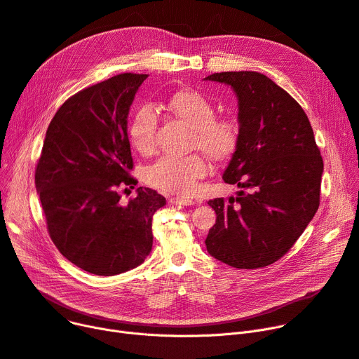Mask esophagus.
I'll return each mask as SVG.
<instances>
[{
	"label": "esophagus",
	"instance_id": "obj_1",
	"mask_svg": "<svg viewBox=\"0 0 359 359\" xmlns=\"http://www.w3.org/2000/svg\"><path fill=\"white\" fill-rule=\"evenodd\" d=\"M170 203L177 205V206H191V205H194L195 202H194L192 199H184V198H177V196H175V198L170 199Z\"/></svg>",
	"mask_w": 359,
	"mask_h": 359
}]
</instances>
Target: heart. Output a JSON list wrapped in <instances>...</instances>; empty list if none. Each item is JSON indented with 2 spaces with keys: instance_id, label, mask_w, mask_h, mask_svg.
<instances>
[{
  "instance_id": "obj_1",
  "label": "heart",
  "mask_w": 359,
  "mask_h": 359,
  "mask_svg": "<svg viewBox=\"0 0 359 359\" xmlns=\"http://www.w3.org/2000/svg\"><path fill=\"white\" fill-rule=\"evenodd\" d=\"M168 111L192 128L191 142L214 161L227 160L238 144V128L231 119L215 118L212 102L196 90H179L165 102ZM157 116L151 107L138 109L132 116L128 135L140 153L154 144ZM206 165L198 154L187 157H161L147 170V182L157 189L186 196L192 194L196 179L205 175Z\"/></svg>"
}]
</instances>
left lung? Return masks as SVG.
<instances>
[{"label": "left lung", "mask_w": 359, "mask_h": 359, "mask_svg": "<svg viewBox=\"0 0 359 359\" xmlns=\"http://www.w3.org/2000/svg\"><path fill=\"white\" fill-rule=\"evenodd\" d=\"M238 102V144L224 170L243 191L208 202L217 221L206 250L238 269L268 266L303 234L320 203L323 160L310 121L290 94L256 71L217 72Z\"/></svg>", "instance_id": "left-lung-1"}]
</instances>
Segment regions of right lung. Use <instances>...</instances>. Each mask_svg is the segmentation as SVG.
Instances as JSON below:
<instances>
[{
	"label": "right lung",
	"mask_w": 359,
	"mask_h": 359,
	"mask_svg": "<svg viewBox=\"0 0 359 359\" xmlns=\"http://www.w3.org/2000/svg\"><path fill=\"white\" fill-rule=\"evenodd\" d=\"M147 74H119L74 94L50 121L34 184L53 244L75 266L111 276L153 248V215L165 198L149 187L121 202L134 167L128 115ZM126 191V189H125Z\"/></svg>",
	"instance_id": "add662e5"
}]
</instances>
